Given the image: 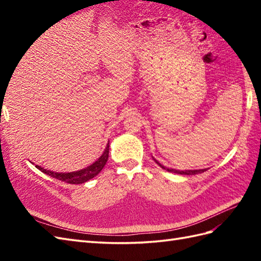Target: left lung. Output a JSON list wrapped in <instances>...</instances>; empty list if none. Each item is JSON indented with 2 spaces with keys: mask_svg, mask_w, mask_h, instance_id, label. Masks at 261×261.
Listing matches in <instances>:
<instances>
[{
  "mask_svg": "<svg viewBox=\"0 0 261 261\" xmlns=\"http://www.w3.org/2000/svg\"><path fill=\"white\" fill-rule=\"evenodd\" d=\"M154 162H156L160 167L164 168V169H167L168 171H170V173H175V174H179V175H195V174H202L204 173L205 170L207 169H196V170H177V169H171V168H165L164 166L162 164H159L156 159H154Z\"/></svg>",
  "mask_w": 261,
  "mask_h": 261,
  "instance_id": "1",
  "label": "left lung"
}]
</instances>
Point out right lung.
I'll return each instance as SVG.
<instances>
[{"mask_svg":"<svg viewBox=\"0 0 261 261\" xmlns=\"http://www.w3.org/2000/svg\"><path fill=\"white\" fill-rule=\"evenodd\" d=\"M109 147H110V143H108V146L105 148L103 154L96 160L95 163L79 171H73V173H55V171L41 168L40 166H36V167L39 170H41L42 173H45L49 176L54 177V178H57L62 181L69 182V184H82V182H85L87 180L92 179L93 177H95L99 171L103 169V167L109 159Z\"/></svg>","mask_w":261,"mask_h":261,"instance_id":"add662e5","label":"right lung"}]
</instances>
